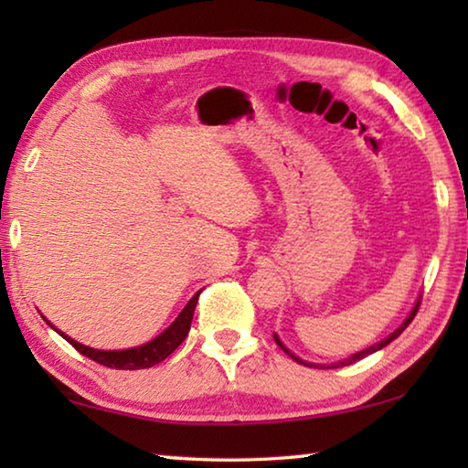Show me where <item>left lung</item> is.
I'll use <instances>...</instances> for the list:
<instances>
[{
    "mask_svg": "<svg viewBox=\"0 0 468 468\" xmlns=\"http://www.w3.org/2000/svg\"><path fill=\"white\" fill-rule=\"evenodd\" d=\"M419 303H421V297H419L417 301H415V305H413V310L409 312V315L405 318V322L400 324L399 328H396L394 332H390V335H388L386 338H382L379 340V343H376V345H371V346H367V348H363V351H357V353H353L351 357H346V359H343V361H336V363H310V361H303L301 357H297L295 353H291L287 346L282 345V340L279 338V335H274V340H276V345H279L284 353L289 355L291 359H295L297 363H303V366H307V367H320V369H326V367H345V366H351V363H355V361H359V359H363V357H367V355H371V353H376V351H379V348H384L386 345H390L394 338H399L400 335H402V330H405L410 322H413V318L417 315V310H419Z\"/></svg>",
    "mask_w": 468,
    "mask_h": 468,
    "instance_id": "obj_1",
    "label": "left lung"
}]
</instances>
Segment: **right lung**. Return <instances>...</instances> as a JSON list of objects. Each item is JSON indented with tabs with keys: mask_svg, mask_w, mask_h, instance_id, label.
<instances>
[{
	"mask_svg": "<svg viewBox=\"0 0 468 468\" xmlns=\"http://www.w3.org/2000/svg\"><path fill=\"white\" fill-rule=\"evenodd\" d=\"M197 297H200V291H197L196 295L187 301V305L179 312L177 318L171 322V326L167 330H163L156 338L148 340V343L140 345V346L122 348V351H101V348L86 346L82 343H78V340L69 338L68 335H63V332L55 328L53 324L45 318V315L43 318L55 332H58L59 336L66 338L78 353L86 355V357L101 363V366H107L111 369H146V367H153V366H156V363L167 359L169 355L176 351L181 343H184L187 332H189V326H192Z\"/></svg>",
	"mask_w": 468,
	"mask_h": 468,
	"instance_id": "1",
	"label": "right lung"
}]
</instances>
